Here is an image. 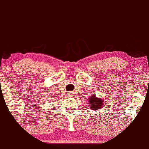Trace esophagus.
I'll list each match as a JSON object with an SVG mask.
<instances>
[{
  "mask_svg": "<svg viewBox=\"0 0 149 149\" xmlns=\"http://www.w3.org/2000/svg\"><path fill=\"white\" fill-rule=\"evenodd\" d=\"M73 95H74V92H72V91H69V93H68V96L72 97V96H73Z\"/></svg>",
  "mask_w": 149,
  "mask_h": 149,
  "instance_id": "1",
  "label": "esophagus"
}]
</instances>
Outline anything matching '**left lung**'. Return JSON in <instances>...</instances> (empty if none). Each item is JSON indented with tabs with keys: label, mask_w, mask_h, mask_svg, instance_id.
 <instances>
[{
	"label": "left lung",
	"mask_w": 149,
	"mask_h": 149,
	"mask_svg": "<svg viewBox=\"0 0 149 149\" xmlns=\"http://www.w3.org/2000/svg\"><path fill=\"white\" fill-rule=\"evenodd\" d=\"M88 104H89L90 108L91 110L96 111L99 110L103 106V100L100 97H97L95 95H91L88 98Z\"/></svg>",
	"instance_id": "left-lung-1"
}]
</instances>
